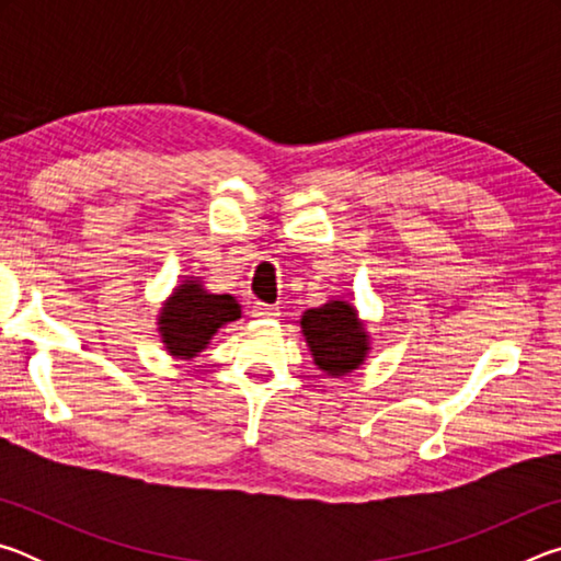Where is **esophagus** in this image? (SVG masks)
Here are the masks:
<instances>
[{"instance_id": "obj_1", "label": "esophagus", "mask_w": 561, "mask_h": 561, "mask_svg": "<svg viewBox=\"0 0 561 561\" xmlns=\"http://www.w3.org/2000/svg\"><path fill=\"white\" fill-rule=\"evenodd\" d=\"M252 314L260 317V319H277L279 317V307H274V304H262L257 301L252 307Z\"/></svg>"}]
</instances>
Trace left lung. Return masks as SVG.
<instances>
[{
    "label": "left lung",
    "mask_w": 561,
    "mask_h": 561,
    "mask_svg": "<svg viewBox=\"0 0 561 561\" xmlns=\"http://www.w3.org/2000/svg\"><path fill=\"white\" fill-rule=\"evenodd\" d=\"M299 324L311 358L331 378L356 371L371 351V334L346 299H329L317 309H307Z\"/></svg>",
    "instance_id": "1"
}]
</instances>
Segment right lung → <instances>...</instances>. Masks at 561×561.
Segmentation results:
<instances>
[{"mask_svg":"<svg viewBox=\"0 0 561 561\" xmlns=\"http://www.w3.org/2000/svg\"><path fill=\"white\" fill-rule=\"evenodd\" d=\"M242 317L232 294H213L201 277H187L163 301L158 314V334L170 356L195 358L210 339L230 321Z\"/></svg>","mask_w":561,"mask_h":561,"instance_id":"add662e5","label":"right lung"}]
</instances>
